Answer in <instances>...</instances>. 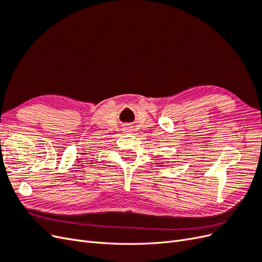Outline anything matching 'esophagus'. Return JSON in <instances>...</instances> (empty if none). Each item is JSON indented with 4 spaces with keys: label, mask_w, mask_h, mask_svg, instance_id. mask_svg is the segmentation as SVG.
<instances>
[{
    "label": "esophagus",
    "mask_w": 262,
    "mask_h": 262,
    "mask_svg": "<svg viewBox=\"0 0 262 262\" xmlns=\"http://www.w3.org/2000/svg\"><path fill=\"white\" fill-rule=\"evenodd\" d=\"M124 130H125V132H130L132 129H129V128H124Z\"/></svg>",
    "instance_id": "34e87169"
}]
</instances>
